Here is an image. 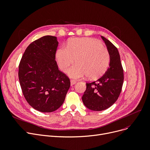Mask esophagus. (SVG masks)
<instances>
[{"label":"esophagus","mask_w":150,"mask_h":150,"mask_svg":"<svg viewBox=\"0 0 150 150\" xmlns=\"http://www.w3.org/2000/svg\"><path fill=\"white\" fill-rule=\"evenodd\" d=\"M75 83H76V81H74V80H71V86L74 85Z\"/></svg>","instance_id":"34e87169"}]
</instances>
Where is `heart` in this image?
<instances>
[{
  "instance_id": "b5f03b06",
  "label": "heart",
  "mask_w": 150,
  "mask_h": 150,
  "mask_svg": "<svg viewBox=\"0 0 150 150\" xmlns=\"http://www.w3.org/2000/svg\"><path fill=\"white\" fill-rule=\"evenodd\" d=\"M58 66L66 72L75 61L76 64L69 69L68 75L74 79L86 76L96 79L103 75L109 65L110 54L101 43L92 38H75L64 47H59L56 54Z\"/></svg>"
}]
</instances>
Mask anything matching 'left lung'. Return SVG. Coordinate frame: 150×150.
Listing matches in <instances>:
<instances>
[{"label": "left lung", "instance_id": "1", "mask_svg": "<svg viewBox=\"0 0 150 150\" xmlns=\"http://www.w3.org/2000/svg\"><path fill=\"white\" fill-rule=\"evenodd\" d=\"M110 54L109 68L96 81L86 83L82 96L84 105L93 111H102L111 107L121 93L124 72L117 49L108 40L101 36Z\"/></svg>", "mask_w": 150, "mask_h": 150}]
</instances>
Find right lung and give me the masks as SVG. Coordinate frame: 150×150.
Returning <instances> with one entry per match:
<instances>
[{"label":"right lung","mask_w":150,"mask_h":150,"mask_svg":"<svg viewBox=\"0 0 150 150\" xmlns=\"http://www.w3.org/2000/svg\"><path fill=\"white\" fill-rule=\"evenodd\" d=\"M57 38L46 35L30 44L18 66V79L28 104L37 110L49 113L62 106L71 86L55 61Z\"/></svg>","instance_id":"right-lung-1"}]
</instances>
